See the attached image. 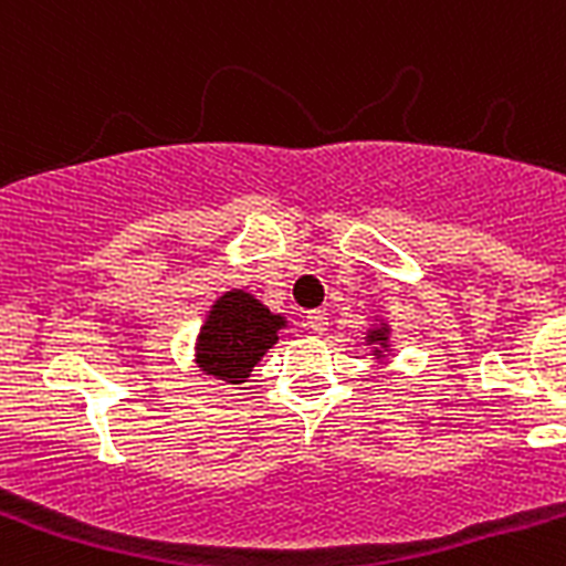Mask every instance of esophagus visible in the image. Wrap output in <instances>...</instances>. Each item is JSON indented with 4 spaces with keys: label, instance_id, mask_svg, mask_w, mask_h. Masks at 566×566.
<instances>
[{
    "label": "esophagus",
    "instance_id": "obj_1",
    "mask_svg": "<svg viewBox=\"0 0 566 566\" xmlns=\"http://www.w3.org/2000/svg\"><path fill=\"white\" fill-rule=\"evenodd\" d=\"M306 326H308V332H314V334H326V328H328L326 312H308Z\"/></svg>",
    "mask_w": 566,
    "mask_h": 566
}]
</instances>
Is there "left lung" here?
<instances>
[{
	"instance_id": "left-lung-1",
	"label": "left lung",
	"mask_w": 566,
	"mask_h": 566,
	"mask_svg": "<svg viewBox=\"0 0 566 566\" xmlns=\"http://www.w3.org/2000/svg\"><path fill=\"white\" fill-rule=\"evenodd\" d=\"M368 339H371V343H379V339H385V332H371Z\"/></svg>"
}]
</instances>
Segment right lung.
I'll use <instances>...</instances> for the list:
<instances>
[{"label": "right lung", "mask_w": 566, "mask_h": 566, "mask_svg": "<svg viewBox=\"0 0 566 566\" xmlns=\"http://www.w3.org/2000/svg\"><path fill=\"white\" fill-rule=\"evenodd\" d=\"M280 328L283 317L260 306L247 292H227L198 334V365L223 382L240 385L277 343Z\"/></svg>", "instance_id": "right-lung-1"}]
</instances>
